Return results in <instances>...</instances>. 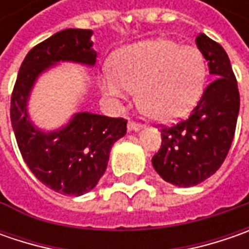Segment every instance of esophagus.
Listing matches in <instances>:
<instances>
[{"mask_svg": "<svg viewBox=\"0 0 249 249\" xmlns=\"http://www.w3.org/2000/svg\"><path fill=\"white\" fill-rule=\"evenodd\" d=\"M127 129H129V131H131V130L137 131V130L141 129V124H140V123H137V122L129 120V123H127Z\"/></svg>", "mask_w": 249, "mask_h": 249, "instance_id": "obj_1", "label": "esophagus"}]
</instances>
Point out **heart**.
<instances>
[{"label":"heart","instance_id":"heart-1","mask_svg":"<svg viewBox=\"0 0 249 249\" xmlns=\"http://www.w3.org/2000/svg\"><path fill=\"white\" fill-rule=\"evenodd\" d=\"M206 62L196 48L167 38L131 44L115 53L112 69L101 74L105 95L122 100L137 90L140 109L159 122L186 115L201 97Z\"/></svg>","mask_w":249,"mask_h":249}]
</instances>
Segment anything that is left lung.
Listing matches in <instances>:
<instances>
[{"instance_id": "left-lung-1", "label": "left lung", "mask_w": 249, "mask_h": 249, "mask_svg": "<svg viewBox=\"0 0 249 249\" xmlns=\"http://www.w3.org/2000/svg\"><path fill=\"white\" fill-rule=\"evenodd\" d=\"M196 43L215 79L187 119L160 127L162 144L152 157L159 176L178 187L196 186L222 166L240 110L237 80L223 47L204 33L196 36Z\"/></svg>"}]
</instances>
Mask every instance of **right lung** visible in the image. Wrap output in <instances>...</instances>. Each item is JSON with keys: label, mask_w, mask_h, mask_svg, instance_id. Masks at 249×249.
I'll return each instance as SVG.
<instances>
[{"label": "right lung", "mask_w": 249, "mask_h": 249, "mask_svg": "<svg viewBox=\"0 0 249 249\" xmlns=\"http://www.w3.org/2000/svg\"><path fill=\"white\" fill-rule=\"evenodd\" d=\"M91 34L66 29L33 47L20 65L11 97V122L26 165L43 184L63 196H83L97 186L112 145L126 134L127 120L80 112L61 130L44 133L29 120L26 104L36 79L55 62L95 63Z\"/></svg>", "instance_id": "right-lung-1"}]
</instances>
